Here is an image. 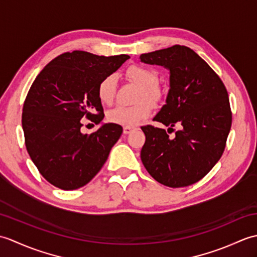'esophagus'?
Wrapping results in <instances>:
<instances>
[{
    "label": "esophagus",
    "instance_id": "34e87169",
    "mask_svg": "<svg viewBox=\"0 0 257 257\" xmlns=\"http://www.w3.org/2000/svg\"><path fill=\"white\" fill-rule=\"evenodd\" d=\"M136 128H134V127H123V134H125V135H128V134H130L132 132H134Z\"/></svg>",
    "mask_w": 257,
    "mask_h": 257
}]
</instances>
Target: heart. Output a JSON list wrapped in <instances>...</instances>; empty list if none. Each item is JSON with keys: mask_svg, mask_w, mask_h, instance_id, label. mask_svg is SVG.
Masks as SVG:
<instances>
[{"mask_svg": "<svg viewBox=\"0 0 257 257\" xmlns=\"http://www.w3.org/2000/svg\"><path fill=\"white\" fill-rule=\"evenodd\" d=\"M125 76L129 80L140 86L138 100L148 99L151 102H158L162 97V90L156 83L158 74L156 70L140 65L130 66ZM117 89V78L114 75H108L103 77L98 85V97L105 105L112 103ZM152 111V106L149 101L143 100L134 106L119 105L110 109L107 113V118L110 122L124 127H134L144 119L148 118Z\"/></svg>", "mask_w": 257, "mask_h": 257, "instance_id": "1", "label": "heart"}]
</instances>
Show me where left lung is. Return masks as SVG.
Instances as JSON below:
<instances>
[{"instance_id": "8db88e82", "label": "left lung", "mask_w": 257, "mask_h": 257, "mask_svg": "<svg viewBox=\"0 0 257 257\" xmlns=\"http://www.w3.org/2000/svg\"><path fill=\"white\" fill-rule=\"evenodd\" d=\"M140 61L170 73L166 105L154 120L169 129L141 127L146 143L141 161L156 181L170 188L188 187L206 176L224 151L232 113L224 84L191 48L174 45L141 54Z\"/></svg>"}]
</instances>
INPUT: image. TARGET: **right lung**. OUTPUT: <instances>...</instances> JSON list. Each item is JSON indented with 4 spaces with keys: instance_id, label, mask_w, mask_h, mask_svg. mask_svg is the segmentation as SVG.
Segmentation results:
<instances>
[{
    "instance_id": "obj_1",
    "label": "right lung",
    "mask_w": 257,
    "mask_h": 257,
    "mask_svg": "<svg viewBox=\"0 0 257 257\" xmlns=\"http://www.w3.org/2000/svg\"><path fill=\"white\" fill-rule=\"evenodd\" d=\"M129 58L123 54L106 57L84 51L64 53L32 84L22 113L25 146L38 171L55 187H84L99 172L121 136V125L102 122L105 114L97 89L103 77ZM85 115L101 124L97 132H80Z\"/></svg>"
}]
</instances>
